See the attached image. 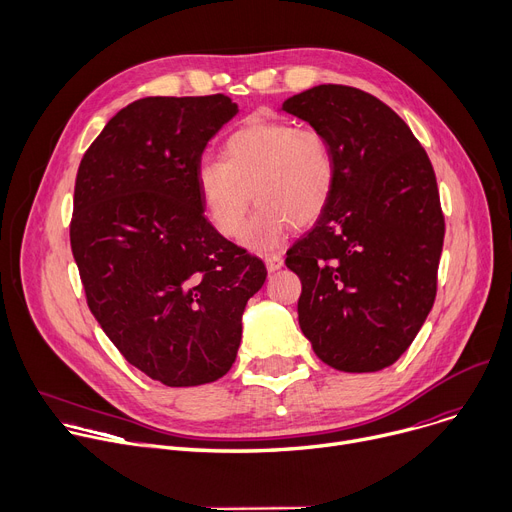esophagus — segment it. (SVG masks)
<instances>
[{"mask_svg":"<svg viewBox=\"0 0 512 512\" xmlns=\"http://www.w3.org/2000/svg\"><path fill=\"white\" fill-rule=\"evenodd\" d=\"M264 264H266V271L275 273V271H279L281 266H283V258L279 254H266L264 256Z\"/></svg>","mask_w":512,"mask_h":512,"instance_id":"1","label":"esophagus"}]
</instances>
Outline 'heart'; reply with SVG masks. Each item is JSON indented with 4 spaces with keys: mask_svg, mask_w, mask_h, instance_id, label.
<instances>
[{
    "mask_svg": "<svg viewBox=\"0 0 512 512\" xmlns=\"http://www.w3.org/2000/svg\"><path fill=\"white\" fill-rule=\"evenodd\" d=\"M196 185L204 216L223 237L246 235L252 248H275L289 227L304 229L325 214L335 187L327 135L289 120H252L223 145V160H204Z\"/></svg>",
    "mask_w": 512,
    "mask_h": 512,
    "instance_id": "b5f03b06",
    "label": "heart"
}]
</instances>
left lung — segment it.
Wrapping results in <instances>:
<instances>
[{
  "label": "left lung",
  "instance_id": "1",
  "mask_svg": "<svg viewBox=\"0 0 512 512\" xmlns=\"http://www.w3.org/2000/svg\"><path fill=\"white\" fill-rule=\"evenodd\" d=\"M283 110L323 131L335 156L331 202L285 258L302 281L300 329L329 367L381 371L435 302L446 225L431 160L404 120L362 89L319 85Z\"/></svg>",
  "mask_w": 512,
  "mask_h": 512
}]
</instances>
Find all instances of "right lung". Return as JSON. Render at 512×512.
Listing matches in <instances>:
<instances>
[{
  "label": "right lung",
  "instance_id": "right-lung-1",
  "mask_svg": "<svg viewBox=\"0 0 512 512\" xmlns=\"http://www.w3.org/2000/svg\"><path fill=\"white\" fill-rule=\"evenodd\" d=\"M231 97H143L85 152L70 248L95 321L135 369L168 387L221 379L266 266L216 233L196 185Z\"/></svg>",
  "mask_w": 512,
  "mask_h": 512
}]
</instances>
